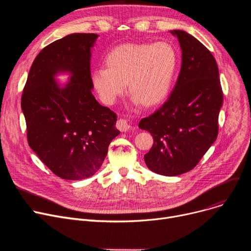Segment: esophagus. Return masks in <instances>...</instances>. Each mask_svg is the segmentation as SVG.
<instances>
[{"label": "esophagus", "instance_id": "obj_1", "mask_svg": "<svg viewBox=\"0 0 251 251\" xmlns=\"http://www.w3.org/2000/svg\"><path fill=\"white\" fill-rule=\"evenodd\" d=\"M116 125H117V128L120 130L121 132H126V131L132 128L131 127V125L128 123V121L125 120V119H119Z\"/></svg>", "mask_w": 251, "mask_h": 251}]
</instances>
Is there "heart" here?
I'll list each match as a JSON object with an SVG mask.
<instances>
[{
	"label": "heart",
	"mask_w": 251,
	"mask_h": 251,
	"mask_svg": "<svg viewBox=\"0 0 251 251\" xmlns=\"http://www.w3.org/2000/svg\"><path fill=\"white\" fill-rule=\"evenodd\" d=\"M104 64L107 68H96L91 73L92 86L103 103L114 104L127 83L132 103L152 107L168 95L177 56L173 47L164 42L125 44L112 49Z\"/></svg>",
	"instance_id": "obj_1"
}]
</instances>
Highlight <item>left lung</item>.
I'll return each mask as SVG.
<instances>
[{
  "label": "left lung",
  "instance_id": "obj_1",
  "mask_svg": "<svg viewBox=\"0 0 251 251\" xmlns=\"http://www.w3.org/2000/svg\"><path fill=\"white\" fill-rule=\"evenodd\" d=\"M182 50L181 70L168 100L139 128L153 137L144 155L152 172L177 176L192 170L219 132L223 91L214 56L200 41L183 30H172Z\"/></svg>",
  "mask_w": 251,
  "mask_h": 251
}]
</instances>
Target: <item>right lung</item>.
Wrapping results in <instances>:
<instances>
[{"label":"right lung","mask_w":251,"mask_h":251,"mask_svg":"<svg viewBox=\"0 0 251 251\" xmlns=\"http://www.w3.org/2000/svg\"><path fill=\"white\" fill-rule=\"evenodd\" d=\"M96 33H73L34 59L21 97L29 147L58 177L81 180L97 173L120 134L117 115L92 95L90 57ZM59 73L71 81L60 87Z\"/></svg>","instance_id":"1"}]
</instances>
